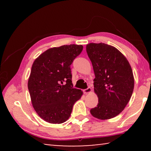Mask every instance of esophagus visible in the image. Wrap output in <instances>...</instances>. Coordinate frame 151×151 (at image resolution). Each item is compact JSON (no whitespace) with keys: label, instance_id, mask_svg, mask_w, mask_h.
<instances>
[{"label":"esophagus","instance_id":"esophagus-1","mask_svg":"<svg viewBox=\"0 0 151 151\" xmlns=\"http://www.w3.org/2000/svg\"><path fill=\"white\" fill-rule=\"evenodd\" d=\"M91 91H92L91 88L90 87H88V88H86V89H84L83 92H84V93H85V94H88L89 93H91Z\"/></svg>","mask_w":151,"mask_h":151}]
</instances>
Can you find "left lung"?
Segmentation results:
<instances>
[{
  "instance_id": "obj_1",
  "label": "left lung",
  "mask_w": 151,
  "mask_h": 151,
  "mask_svg": "<svg viewBox=\"0 0 151 151\" xmlns=\"http://www.w3.org/2000/svg\"><path fill=\"white\" fill-rule=\"evenodd\" d=\"M86 52L93 65L95 78L94 91L97 106L91 114L100 120L114 118L123 111L134 89V76L127 58L112 46L89 43Z\"/></svg>"
}]
</instances>
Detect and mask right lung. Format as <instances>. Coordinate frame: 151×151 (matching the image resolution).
<instances>
[{
  "label": "right lung",
  "instance_id": "right-lung-1",
  "mask_svg": "<svg viewBox=\"0 0 151 151\" xmlns=\"http://www.w3.org/2000/svg\"><path fill=\"white\" fill-rule=\"evenodd\" d=\"M82 45L53 47L40 55L32 64L28 81L30 99L38 115L51 124L69 119L83 91L73 88L70 65L81 54Z\"/></svg>",
  "mask_w": 151,
  "mask_h": 151
}]
</instances>
